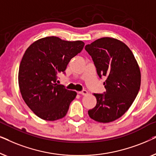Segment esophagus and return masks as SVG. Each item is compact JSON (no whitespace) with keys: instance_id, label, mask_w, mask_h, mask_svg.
<instances>
[{"instance_id":"esophagus-1","label":"esophagus","mask_w":156,"mask_h":156,"mask_svg":"<svg viewBox=\"0 0 156 156\" xmlns=\"http://www.w3.org/2000/svg\"><path fill=\"white\" fill-rule=\"evenodd\" d=\"M78 94H80L81 95H87L88 94V91H86V90H83L82 91H79Z\"/></svg>"}]
</instances>
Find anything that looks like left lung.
Wrapping results in <instances>:
<instances>
[{"mask_svg": "<svg viewBox=\"0 0 156 156\" xmlns=\"http://www.w3.org/2000/svg\"><path fill=\"white\" fill-rule=\"evenodd\" d=\"M98 75L106 76V92L94 94L97 105L89 116L100 123L114 121L126 112L140 87V71L133 52L125 43L113 37H102L85 46Z\"/></svg>", "mask_w": 156, "mask_h": 156, "instance_id": "8db88e82", "label": "left lung"}]
</instances>
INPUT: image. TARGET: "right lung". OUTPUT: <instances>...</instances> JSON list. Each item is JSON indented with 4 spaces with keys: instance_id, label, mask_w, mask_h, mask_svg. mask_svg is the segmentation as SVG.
<instances>
[{
    "instance_id": "obj_1",
    "label": "right lung",
    "mask_w": 156,
    "mask_h": 156,
    "mask_svg": "<svg viewBox=\"0 0 156 156\" xmlns=\"http://www.w3.org/2000/svg\"><path fill=\"white\" fill-rule=\"evenodd\" d=\"M84 42L66 41L52 36L37 40L23 55L18 72V84L27 106L40 119L55 121L65 116L76 92L57 84L72 57L82 50Z\"/></svg>"
}]
</instances>
